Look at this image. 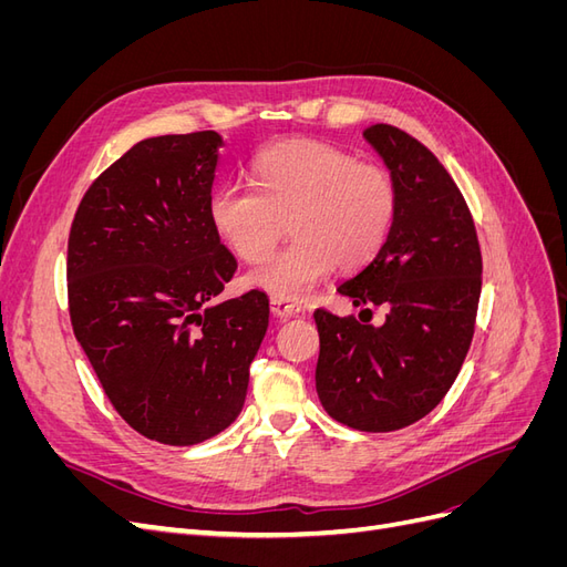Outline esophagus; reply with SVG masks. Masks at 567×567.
<instances>
[{
    "label": "esophagus",
    "mask_w": 567,
    "mask_h": 567,
    "mask_svg": "<svg viewBox=\"0 0 567 567\" xmlns=\"http://www.w3.org/2000/svg\"><path fill=\"white\" fill-rule=\"evenodd\" d=\"M269 305H271V315L279 317V319H288V317L302 315V307H300V305L290 302V300H284V298H271Z\"/></svg>",
    "instance_id": "34e87169"
}]
</instances>
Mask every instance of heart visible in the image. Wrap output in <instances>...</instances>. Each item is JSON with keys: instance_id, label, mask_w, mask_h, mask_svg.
<instances>
[{"instance_id": "b5f03b06", "label": "heart", "mask_w": 567, "mask_h": 567, "mask_svg": "<svg viewBox=\"0 0 567 567\" xmlns=\"http://www.w3.org/2000/svg\"><path fill=\"white\" fill-rule=\"evenodd\" d=\"M255 186L219 184L208 213L225 244L260 262L286 229L293 241L250 271L274 298L300 300L329 274L371 265L392 234L400 192L390 169L317 140L269 144L252 161Z\"/></svg>"}]
</instances>
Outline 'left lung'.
Wrapping results in <instances>:
<instances>
[{
  "mask_svg": "<svg viewBox=\"0 0 567 567\" xmlns=\"http://www.w3.org/2000/svg\"><path fill=\"white\" fill-rule=\"evenodd\" d=\"M400 192V210L379 257L338 286L352 302L385 307L383 326L315 312L317 394L338 423L390 433L444 400L468 354L483 255L466 198L435 153L392 125H371Z\"/></svg>",
  "mask_w": 567,
  "mask_h": 567,
  "instance_id": "obj_1",
  "label": "left lung"
}]
</instances>
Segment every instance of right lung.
<instances>
[{
	"instance_id": "obj_1",
	"label": "right lung",
	"mask_w": 567,
	"mask_h": 567,
	"mask_svg": "<svg viewBox=\"0 0 567 567\" xmlns=\"http://www.w3.org/2000/svg\"><path fill=\"white\" fill-rule=\"evenodd\" d=\"M221 136H151L101 173L68 236V312L113 409L188 447L241 414L267 333L262 290L219 302L236 271L208 203Z\"/></svg>"
}]
</instances>
